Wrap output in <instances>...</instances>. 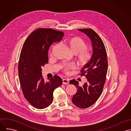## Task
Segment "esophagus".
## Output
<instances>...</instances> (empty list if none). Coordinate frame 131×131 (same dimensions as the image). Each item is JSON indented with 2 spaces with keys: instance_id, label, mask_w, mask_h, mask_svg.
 I'll use <instances>...</instances> for the list:
<instances>
[{
  "instance_id": "obj_1",
  "label": "esophagus",
  "mask_w": 131,
  "mask_h": 131,
  "mask_svg": "<svg viewBox=\"0 0 131 131\" xmlns=\"http://www.w3.org/2000/svg\"><path fill=\"white\" fill-rule=\"evenodd\" d=\"M62 84L64 85H68L69 84V81L68 79H64L62 80Z\"/></svg>"
}]
</instances>
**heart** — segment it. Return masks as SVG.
Wrapping results in <instances>:
<instances>
[{"mask_svg": "<svg viewBox=\"0 0 131 131\" xmlns=\"http://www.w3.org/2000/svg\"><path fill=\"white\" fill-rule=\"evenodd\" d=\"M67 45L71 52L76 56L77 63L80 66L86 64L91 57V53L88 49L87 44L81 38H72L67 42ZM57 45L53 46L56 47ZM75 69V66L72 64H68L63 67V72L69 75L70 71Z\"/></svg>", "mask_w": 131, "mask_h": 131, "instance_id": "1", "label": "heart"}]
</instances>
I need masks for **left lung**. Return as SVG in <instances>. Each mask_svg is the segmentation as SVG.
Segmentation results:
<instances>
[{"mask_svg": "<svg viewBox=\"0 0 131 131\" xmlns=\"http://www.w3.org/2000/svg\"><path fill=\"white\" fill-rule=\"evenodd\" d=\"M79 31L86 34L92 41L93 53L89 61L81 70L80 75L85 76L87 82L82 87L79 82L72 80L77 89V93L72 98L75 105L81 108H86L98 100L102 92L105 83L108 69L106 51L102 39L91 29H79Z\"/></svg>", "mask_w": 131, "mask_h": 131, "instance_id": "1", "label": "left lung"}]
</instances>
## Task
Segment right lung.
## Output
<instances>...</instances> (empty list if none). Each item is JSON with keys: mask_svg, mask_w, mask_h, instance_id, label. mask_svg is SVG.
Segmentation results:
<instances>
[{"mask_svg": "<svg viewBox=\"0 0 131 131\" xmlns=\"http://www.w3.org/2000/svg\"><path fill=\"white\" fill-rule=\"evenodd\" d=\"M63 36V32L39 28L33 31L23 44L18 64L19 80L25 98L37 109L45 108L51 104L54 89L62 84L61 78L57 75L45 82L41 67L48 63L51 45L59 42Z\"/></svg>", "mask_w": 131, "mask_h": 131, "instance_id": "add662e5", "label": "right lung"}]
</instances>
